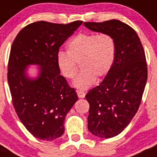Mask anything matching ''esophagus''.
I'll return each instance as SVG.
<instances>
[{
    "label": "esophagus",
    "instance_id": "34e87169",
    "mask_svg": "<svg viewBox=\"0 0 157 157\" xmlns=\"http://www.w3.org/2000/svg\"><path fill=\"white\" fill-rule=\"evenodd\" d=\"M77 95H78L79 98H84L85 97V93L83 92V91H77Z\"/></svg>",
    "mask_w": 157,
    "mask_h": 157
}]
</instances>
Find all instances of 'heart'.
Segmentation results:
<instances>
[{
  "label": "heart",
  "mask_w": 157,
  "mask_h": 157,
  "mask_svg": "<svg viewBox=\"0 0 157 157\" xmlns=\"http://www.w3.org/2000/svg\"><path fill=\"white\" fill-rule=\"evenodd\" d=\"M117 52L116 40L107 33H80L67 45V53L59 52L56 64L61 75L71 80L75 77L80 63L81 72L73 81V86L84 91L110 71Z\"/></svg>",
  "instance_id": "heart-1"
}]
</instances>
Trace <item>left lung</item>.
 <instances>
[{"instance_id":"left-lung-1","label":"left lung","mask_w":157,"mask_h":157,"mask_svg":"<svg viewBox=\"0 0 157 157\" xmlns=\"http://www.w3.org/2000/svg\"><path fill=\"white\" fill-rule=\"evenodd\" d=\"M84 25L90 30L109 33L116 40L112 68L100 85L86 94L89 131L99 138H113L128 127L141 104L147 81L145 52L136 32L120 20Z\"/></svg>"}]
</instances>
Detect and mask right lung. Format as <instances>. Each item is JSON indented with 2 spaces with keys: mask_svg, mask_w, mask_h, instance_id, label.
<instances>
[{
  "mask_svg": "<svg viewBox=\"0 0 157 157\" xmlns=\"http://www.w3.org/2000/svg\"><path fill=\"white\" fill-rule=\"evenodd\" d=\"M82 22H33L21 29L12 43L8 66L12 104L28 131L41 140L63 135L65 117L78 99L75 89L60 75L56 57ZM29 64L39 66L36 78L28 77Z\"/></svg>",
  "mask_w": 157,
  "mask_h": 157,
  "instance_id": "obj_1",
  "label": "right lung"
}]
</instances>
